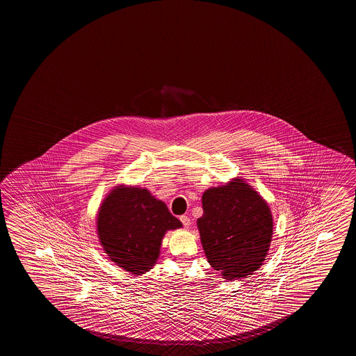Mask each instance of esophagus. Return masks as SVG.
Returning <instances> with one entry per match:
<instances>
[{"label":"esophagus","mask_w":356,"mask_h":356,"mask_svg":"<svg viewBox=\"0 0 356 356\" xmlns=\"http://www.w3.org/2000/svg\"><path fill=\"white\" fill-rule=\"evenodd\" d=\"M180 221L182 225H184V227L188 228L190 227V225H191V222H190V218L187 217V216H180Z\"/></svg>","instance_id":"obj_1"}]
</instances>
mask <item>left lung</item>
<instances>
[{
  "label": "left lung",
  "mask_w": 356,
  "mask_h": 356,
  "mask_svg": "<svg viewBox=\"0 0 356 356\" xmlns=\"http://www.w3.org/2000/svg\"><path fill=\"white\" fill-rule=\"evenodd\" d=\"M197 220L211 267L227 280L253 273L266 259L273 234L268 204L245 181L211 187L202 196Z\"/></svg>",
  "instance_id": "left-lung-1"
}]
</instances>
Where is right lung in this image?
<instances>
[{
    "label": "right lung",
    "instance_id": "1",
    "mask_svg": "<svg viewBox=\"0 0 356 356\" xmlns=\"http://www.w3.org/2000/svg\"><path fill=\"white\" fill-rule=\"evenodd\" d=\"M98 236L105 253L131 274H144L160 254L163 234L182 226L168 206L146 188L119 186L98 213Z\"/></svg>",
    "mask_w": 356,
    "mask_h": 356
}]
</instances>
